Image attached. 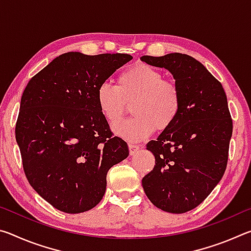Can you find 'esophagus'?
Masks as SVG:
<instances>
[{
    "label": "esophagus",
    "mask_w": 251,
    "mask_h": 251,
    "mask_svg": "<svg viewBox=\"0 0 251 251\" xmlns=\"http://www.w3.org/2000/svg\"><path fill=\"white\" fill-rule=\"evenodd\" d=\"M128 148H129V154L134 155V154H136V151L139 150V146L134 145V144H128Z\"/></svg>",
    "instance_id": "obj_1"
}]
</instances>
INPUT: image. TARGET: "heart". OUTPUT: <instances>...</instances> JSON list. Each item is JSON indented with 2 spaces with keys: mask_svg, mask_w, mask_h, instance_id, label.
<instances>
[{
  "mask_svg": "<svg viewBox=\"0 0 251 251\" xmlns=\"http://www.w3.org/2000/svg\"><path fill=\"white\" fill-rule=\"evenodd\" d=\"M96 100L108 123L117 122L131 105L134 117L113 125L114 133L129 142H141L155 130L171 128L181 106L177 85L164 79L160 71L145 63H137L123 72L117 78V86L100 84Z\"/></svg>",
  "mask_w": 251,
  "mask_h": 251,
  "instance_id": "obj_1",
  "label": "heart"
}]
</instances>
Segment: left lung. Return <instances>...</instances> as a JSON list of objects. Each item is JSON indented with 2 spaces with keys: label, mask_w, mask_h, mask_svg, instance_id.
<instances>
[{
  "label": "left lung",
  "mask_w": 251,
  "mask_h": 251,
  "mask_svg": "<svg viewBox=\"0 0 251 251\" xmlns=\"http://www.w3.org/2000/svg\"><path fill=\"white\" fill-rule=\"evenodd\" d=\"M141 59L171 72L181 96L176 122L147 144L155 166L142 185L157 208L184 214L205 201L226 171L232 135L227 96L219 80L189 55Z\"/></svg>",
  "instance_id": "left-lung-1"
}]
</instances>
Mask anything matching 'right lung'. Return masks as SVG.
Instances as JSON below:
<instances>
[{
  "mask_svg": "<svg viewBox=\"0 0 251 251\" xmlns=\"http://www.w3.org/2000/svg\"><path fill=\"white\" fill-rule=\"evenodd\" d=\"M130 59L121 53H64L25 87L15 126L24 173L58 210L79 214L94 208L105 194L109 168L129 154L101 115L96 93Z\"/></svg>",
  "mask_w": 251,
  "mask_h": 251,
  "instance_id": "add662e5",
  "label": "right lung"
}]
</instances>
